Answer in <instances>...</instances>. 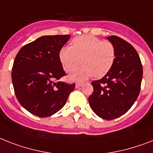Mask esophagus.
Returning <instances> with one entry per match:
<instances>
[{"instance_id": "esophagus-1", "label": "esophagus", "mask_w": 153, "mask_h": 153, "mask_svg": "<svg viewBox=\"0 0 153 153\" xmlns=\"http://www.w3.org/2000/svg\"><path fill=\"white\" fill-rule=\"evenodd\" d=\"M81 86H82V83H80V82H78L76 83V85H75V87L76 88H79Z\"/></svg>"}]
</instances>
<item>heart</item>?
I'll use <instances>...</instances> for the list:
<instances>
[{
	"instance_id": "heart-1",
	"label": "heart",
	"mask_w": 153,
	"mask_h": 153,
	"mask_svg": "<svg viewBox=\"0 0 153 153\" xmlns=\"http://www.w3.org/2000/svg\"><path fill=\"white\" fill-rule=\"evenodd\" d=\"M59 56L63 68L68 72L74 71L82 59L84 66L69 76L71 80L81 82L94 74L97 78L105 75L114 64L115 51L111 42L93 36H81L73 40L72 47L62 48Z\"/></svg>"
}]
</instances>
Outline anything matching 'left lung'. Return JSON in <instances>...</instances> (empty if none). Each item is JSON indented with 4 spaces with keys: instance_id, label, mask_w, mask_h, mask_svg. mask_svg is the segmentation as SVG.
I'll return each instance as SVG.
<instances>
[{
    "instance_id": "obj_1",
    "label": "left lung",
    "mask_w": 153,
    "mask_h": 153,
    "mask_svg": "<svg viewBox=\"0 0 153 153\" xmlns=\"http://www.w3.org/2000/svg\"><path fill=\"white\" fill-rule=\"evenodd\" d=\"M107 39L115 47L114 64L102 79L91 82L94 92L89 103L99 117L111 120L125 114L136 101L143 69L138 53L130 43L117 36Z\"/></svg>"
}]
</instances>
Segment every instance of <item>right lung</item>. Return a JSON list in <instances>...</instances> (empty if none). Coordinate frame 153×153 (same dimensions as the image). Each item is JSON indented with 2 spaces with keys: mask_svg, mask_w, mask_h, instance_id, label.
<instances>
[{
  "mask_svg": "<svg viewBox=\"0 0 153 153\" xmlns=\"http://www.w3.org/2000/svg\"><path fill=\"white\" fill-rule=\"evenodd\" d=\"M71 36L46 35L19 51L12 67L16 98L26 110L38 117H48L64 106L74 84L56 82L65 75L59 51Z\"/></svg>",
  "mask_w": 153,
  "mask_h": 153,
  "instance_id": "1",
  "label": "right lung"
}]
</instances>
